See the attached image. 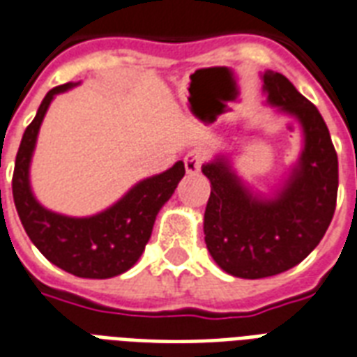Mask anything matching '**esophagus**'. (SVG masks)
Here are the masks:
<instances>
[{
    "mask_svg": "<svg viewBox=\"0 0 357 357\" xmlns=\"http://www.w3.org/2000/svg\"><path fill=\"white\" fill-rule=\"evenodd\" d=\"M206 158H208V151L206 149H192L185 155L183 158V162H185V170L189 174H195V172H199L202 168V165L206 162Z\"/></svg>",
    "mask_w": 357,
    "mask_h": 357,
    "instance_id": "34e87169",
    "label": "esophagus"
}]
</instances>
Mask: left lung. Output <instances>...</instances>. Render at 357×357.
Segmentation results:
<instances>
[{
  "label": "left lung",
  "mask_w": 357,
  "mask_h": 357,
  "mask_svg": "<svg viewBox=\"0 0 357 357\" xmlns=\"http://www.w3.org/2000/svg\"><path fill=\"white\" fill-rule=\"evenodd\" d=\"M268 102L299 119L305 151L274 200L253 199L225 158L202 166L212 183L204 240L225 273L257 280L299 265L324 238L337 206L339 160L326 121L282 73L266 71Z\"/></svg>",
  "instance_id": "8db88e82"
}]
</instances>
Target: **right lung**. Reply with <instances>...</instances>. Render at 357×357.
I'll return each instance as SVG.
<instances>
[{
	"instance_id": "add662e5",
	"label": "right lung",
	"mask_w": 357,
	"mask_h": 357,
	"mask_svg": "<svg viewBox=\"0 0 357 357\" xmlns=\"http://www.w3.org/2000/svg\"><path fill=\"white\" fill-rule=\"evenodd\" d=\"M70 86L66 83L47 92L24 132L13 172V199L24 231L52 265L79 278H112L126 273L144 253L158 210L185 176V166L179 160L170 170L139 181L117 204L92 218H66L45 210L31 195L28 168L47 107L54 94Z\"/></svg>"
}]
</instances>
